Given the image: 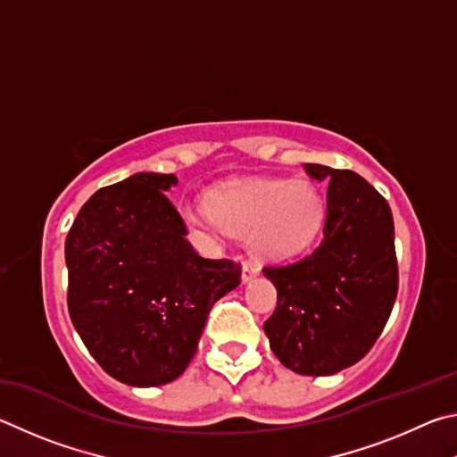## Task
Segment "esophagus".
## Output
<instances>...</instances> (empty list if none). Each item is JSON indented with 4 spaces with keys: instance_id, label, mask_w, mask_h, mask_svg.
Returning a JSON list of instances; mask_svg holds the SVG:
<instances>
[{
    "instance_id": "esophagus-1",
    "label": "esophagus",
    "mask_w": 457,
    "mask_h": 457,
    "mask_svg": "<svg viewBox=\"0 0 457 457\" xmlns=\"http://www.w3.org/2000/svg\"><path fill=\"white\" fill-rule=\"evenodd\" d=\"M261 273V269L254 265V262H251V261H245V265H243V283H249V281H253L254 277H257Z\"/></svg>"
}]
</instances>
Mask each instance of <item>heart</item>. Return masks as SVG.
<instances>
[{
	"instance_id": "1",
	"label": "heart",
	"mask_w": 457,
	"mask_h": 457,
	"mask_svg": "<svg viewBox=\"0 0 457 457\" xmlns=\"http://www.w3.org/2000/svg\"><path fill=\"white\" fill-rule=\"evenodd\" d=\"M190 228L206 237L249 233L262 259L295 257L315 241L325 220V200L309 180L254 179L228 182L208 195V206L182 208Z\"/></svg>"
}]
</instances>
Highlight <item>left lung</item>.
<instances>
[{"mask_svg":"<svg viewBox=\"0 0 457 457\" xmlns=\"http://www.w3.org/2000/svg\"><path fill=\"white\" fill-rule=\"evenodd\" d=\"M329 180L323 241L297 262L265 267L277 309L265 321L270 349L301 375H333L370 353L397 297L394 216L353 170L305 164Z\"/></svg>","mask_w":457,"mask_h":457,"instance_id":"8db88e82","label":"left lung"}]
</instances>
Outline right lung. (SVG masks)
<instances>
[{"instance_id":"obj_1","label":"right lung","mask_w":457,"mask_h":457,"mask_svg":"<svg viewBox=\"0 0 457 457\" xmlns=\"http://www.w3.org/2000/svg\"><path fill=\"white\" fill-rule=\"evenodd\" d=\"M174 174L138 172L94 192L66 238L68 311L112 378L156 387L195 357L216 301L241 285V265L204 259L164 192Z\"/></svg>"}]
</instances>
